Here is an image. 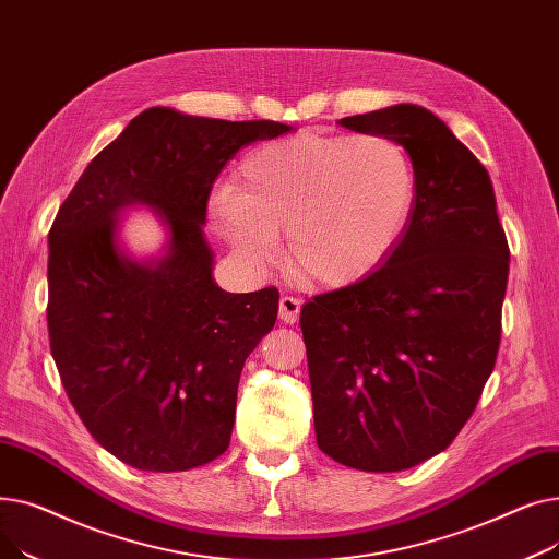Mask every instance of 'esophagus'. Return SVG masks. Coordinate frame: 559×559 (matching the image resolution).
Listing matches in <instances>:
<instances>
[{"label": "esophagus", "mask_w": 559, "mask_h": 559, "mask_svg": "<svg viewBox=\"0 0 559 559\" xmlns=\"http://www.w3.org/2000/svg\"><path fill=\"white\" fill-rule=\"evenodd\" d=\"M299 312H301V301L299 299H295V297H281V301H278V317H281V321H285V324H297Z\"/></svg>", "instance_id": "obj_1"}]
</instances>
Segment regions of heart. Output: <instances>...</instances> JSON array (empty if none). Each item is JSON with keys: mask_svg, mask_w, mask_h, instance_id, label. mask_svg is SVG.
<instances>
[{"mask_svg": "<svg viewBox=\"0 0 559 559\" xmlns=\"http://www.w3.org/2000/svg\"><path fill=\"white\" fill-rule=\"evenodd\" d=\"M415 203L417 171L396 140L308 133L247 154L213 197V222L249 267H267L287 233L297 278L342 289L392 255Z\"/></svg>", "mask_w": 559, "mask_h": 559, "instance_id": "heart-1", "label": "heart"}]
</instances>
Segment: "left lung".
I'll use <instances>...</instances> for the list:
<instances>
[{
    "mask_svg": "<svg viewBox=\"0 0 559 559\" xmlns=\"http://www.w3.org/2000/svg\"><path fill=\"white\" fill-rule=\"evenodd\" d=\"M340 124L396 140L417 171L392 255L301 308L319 449L390 474L442 453L476 409L501 342L510 249L487 169L435 112L396 104Z\"/></svg>",
    "mask_w": 559,
    "mask_h": 559,
    "instance_id": "obj_1",
    "label": "left lung"
}]
</instances>
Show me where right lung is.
Masks as SVG:
<instances>
[{
  "label": "right lung",
  "instance_id": "1",
  "mask_svg": "<svg viewBox=\"0 0 559 559\" xmlns=\"http://www.w3.org/2000/svg\"><path fill=\"white\" fill-rule=\"evenodd\" d=\"M295 127L226 122L169 106L140 112L102 150L49 230L51 356L97 444L140 472H188L228 449L245 360L278 314V292L215 283L203 233L222 167ZM150 207L166 240L138 259L123 213Z\"/></svg>",
  "mask_w": 559,
  "mask_h": 559
}]
</instances>
